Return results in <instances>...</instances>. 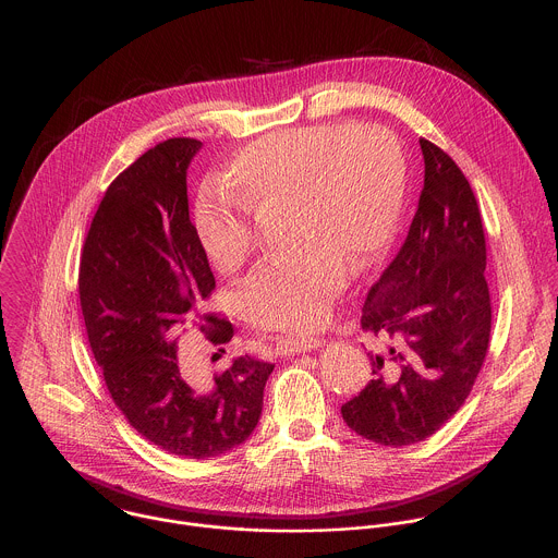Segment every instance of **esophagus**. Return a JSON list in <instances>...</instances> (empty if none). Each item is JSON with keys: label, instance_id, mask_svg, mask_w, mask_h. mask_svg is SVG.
I'll return each mask as SVG.
<instances>
[{"label": "esophagus", "instance_id": "obj_1", "mask_svg": "<svg viewBox=\"0 0 558 558\" xmlns=\"http://www.w3.org/2000/svg\"><path fill=\"white\" fill-rule=\"evenodd\" d=\"M318 337H279L275 352L279 356H292L296 352H305V350H314L318 348Z\"/></svg>", "mask_w": 558, "mask_h": 558}]
</instances>
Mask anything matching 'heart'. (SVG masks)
Returning a JSON list of instances; mask_svg holds the SVG:
<instances>
[{
    "mask_svg": "<svg viewBox=\"0 0 558 558\" xmlns=\"http://www.w3.org/2000/svg\"><path fill=\"white\" fill-rule=\"evenodd\" d=\"M405 155L385 126L332 122L266 133L230 160L228 191L206 184L193 230L219 270L251 255V213L288 204L296 253L259 264L242 283L244 316L259 328L318 326L345 283L348 262L367 268L396 239Z\"/></svg>",
    "mask_w": 558,
    "mask_h": 558,
    "instance_id": "1",
    "label": "heart"
}]
</instances>
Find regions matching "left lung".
Masks as SVG:
<instances>
[{
  "label": "left lung",
  "mask_w": 558,
  "mask_h": 558,
  "mask_svg": "<svg viewBox=\"0 0 558 558\" xmlns=\"http://www.w3.org/2000/svg\"><path fill=\"white\" fill-rule=\"evenodd\" d=\"M418 144L425 180L414 219L361 316L374 378L341 405L348 427L383 447L429 438L464 405L492 330L477 197L442 148Z\"/></svg>",
  "instance_id": "obj_1"
}]
</instances>
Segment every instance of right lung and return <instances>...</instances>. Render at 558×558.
<instances>
[{
    "label": "right lung",
    "instance_id": "right-lung-1",
    "mask_svg": "<svg viewBox=\"0 0 558 558\" xmlns=\"http://www.w3.org/2000/svg\"><path fill=\"white\" fill-rule=\"evenodd\" d=\"M202 142L171 137L107 189L83 242L81 314L113 403L165 453L221 456L255 429L272 363L239 356L206 378L182 363L184 332L228 343L234 326L206 314L215 275L189 219L186 167Z\"/></svg>",
    "mask_w": 558,
    "mask_h": 558
}]
</instances>
